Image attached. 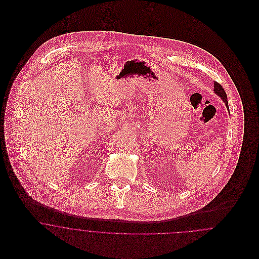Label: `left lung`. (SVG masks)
Masks as SVG:
<instances>
[{"label": "left lung", "instance_id": "8db88e82", "mask_svg": "<svg viewBox=\"0 0 259 259\" xmlns=\"http://www.w3.org/2000/svg\"><path fill=\"white\" fill-rule=\"evenodd\" d=\"M213 91H214V93H215L217 95H219V96L222 99V101L225 103V105H226V107H227V109H228V101H227L226 93H225L223 87H222L219 82H217V81H214V83H213ZM228 110H229V109H228ZM229 113H230V112H229Z\"/></svg>", "mask_w": 259, "mask_h": 259}]
</instances>
